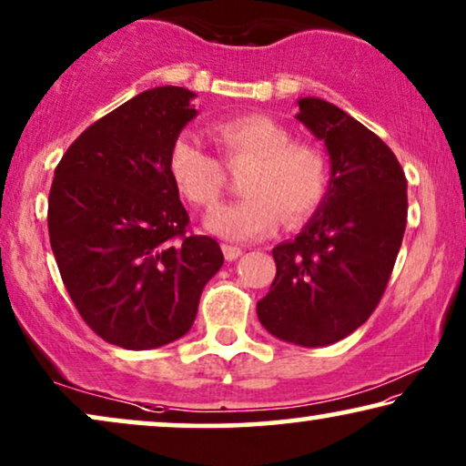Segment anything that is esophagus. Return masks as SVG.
<instances>
[{
    "label": "esophagus",
    "mask_w": 466,
    "mask_h": 466,
    "mask_svg": "<svg viewBox=\"0 0 466 466\" xmlns=\"http://www.w3.org/2000/svg\"><path fill=\"white\" fill-rule=\"evenodd\" d=\"M222 252H225L227 260H235V258L241 257V248L231 246V244H222Z\"/></svg>",
    "instance_id": "1"
}]
</instances>
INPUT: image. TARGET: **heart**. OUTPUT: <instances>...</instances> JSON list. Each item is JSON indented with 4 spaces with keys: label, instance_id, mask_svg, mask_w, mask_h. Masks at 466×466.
I'll return each mask as SVG.
<instances>
[{
    "label": "heart",
    "instance_id": "b5f03b06",
    "mask_svg": "<svg viewBox=\"0 0 466 466\" xmlns=\"http://www.w3.org/2000/svg\"><path fill=\"white\" fill-rule=\"evenodd\" d=\"M209 136L228 167L250 163L241 180L248 195L209 214V231L225 239L252 241L276 231L282 216L297 225L320 208L329 187V165L318 146L292 139L284 125L257 114L214 123ZM167 171L177 193L197 208H214L225 193L222 163L188 133L171 142Z\"/></svg>",
    "mask_w": 466,
    "mask_h": 466
}]
</instances>
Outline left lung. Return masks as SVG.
Listing matches in <instances>:
<instances>
[{"mask_svg": "<svg viewBox=\"0 0 466 466\" xmlns=\"http://www.w3.org/2000/svg\"><path fill=\"white\" fill-rule=\"evenodd\" d=\"M297 118L327 146L330 182L303 231L273 248L276 279L257 314L278 339L318 348L378 308L403 241L407 180L394 152L337 106L299 99Z\"/></svg>", "mask_w": 466, "mask_h": 466, "instance_id": "1", "label": "left lung"}]
</instances>
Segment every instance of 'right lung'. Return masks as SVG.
Segmentation results:
<instances>
[{
  "mask_svg": "<svg viewBox=\"0 0 466 466\" xmlns=\"http://www.w3.org/2000/svg\"><path fill=\"white\" fill-rule=\"evenodd\" d=\"M182 86L144 91L76 137L56 165L48 233L63 284L88 327L125 350L180 339L218 241L188 231L167 171L169 146L197 116Z\"/></svg>",
  "mask_w": 466,
  "mask_h": 466,
  "instance_id": "1",
  "label": "right lung"
}]
</instances>
